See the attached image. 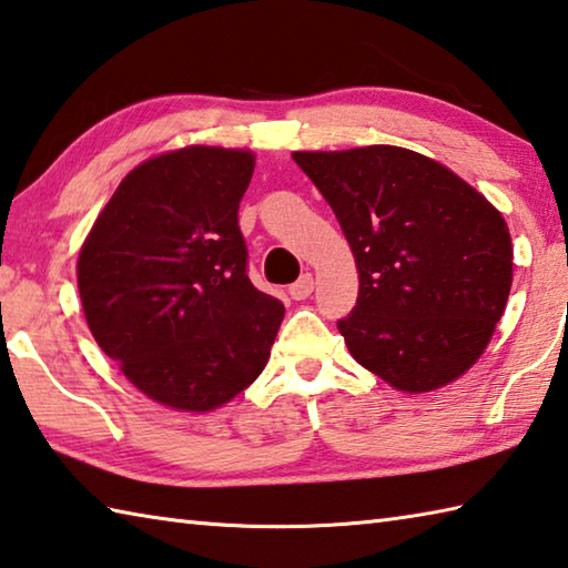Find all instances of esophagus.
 <instances>
[{"instance_id": "34e87169", "label": "esophagus", "mask_w": 568, "mask_h": 568, "mask_svg": "<svg viewBox=\"0 0 568 568\" xmlns=\"http://www.w3.org/2000/svg\"><path fill=\"white\" fill-rule=\"evenodd\" d=\"M312 292H314V276L312 274H302L292 286H288V296L296 298V302H302V298H306Z\"/></svg>"}]
</instances>
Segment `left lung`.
I'll use <instances>...</instances> for the list:
<instances>
[{"label": "left lung", "instance_id": "8db88e82", "mask_svg": "<svg viewBox=\"0 0 568 568\" xmlns=\"http://www.w3.org/2000/svg\"><path fill=\"white\" fill-rule=\"evenodd\" d=\"M356 256L338 321L351 356L393 388L427 393L483 356L511 288L505 217L453 170L395 145L292 155Z\"/></svg>", "mask_w": 568, "mask_h": 568}]
</instances>
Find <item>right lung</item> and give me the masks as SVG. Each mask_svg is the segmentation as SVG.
Returning a JSON list of instances; mask_svg holds the SVG:
<instances>
[{"instance_id": "add662e5", "label": "right lung", "mask_w": 568, "mask_h": 568, "mask_svg": "<svg viewBox=\"0 0 568 568\" xmlns=\"http://www.w3.org/2000/svg\"><path fill=\"white\" fill-rule=\"evenodd\" d=\"M250 151L190 145L123 178L79 254L85 321L138 390L207 413L256 381L284 318L247 276Z\"/></svg>"}]
</instances>
